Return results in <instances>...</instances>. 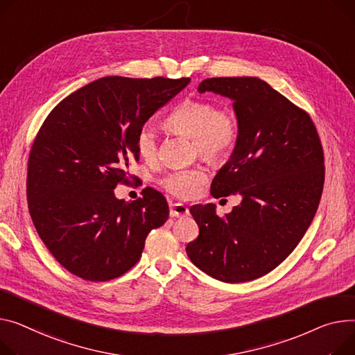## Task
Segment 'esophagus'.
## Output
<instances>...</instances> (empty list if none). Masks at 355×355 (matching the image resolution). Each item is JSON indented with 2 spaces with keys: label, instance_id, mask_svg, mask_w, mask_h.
<instances>
[{
  "label": "esophagus",
  "instance_id": "obj_1",
  "mask_svg": "<svg viewBox=\"0 0 355 355\" xmlns=\"http://www.w3.org/2000/svg\"><path fill=\"white\" fill-rule=\"evenodd\" d=\"M188 208L181 202H170V216L171 217H184L188 216Z\"/></svg>",
  "mask_w": 355,
  "mask_h": 355
}]
</instances>
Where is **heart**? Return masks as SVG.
<instances>
[{"label":"heart","instance_id":"heart-1","mask_svg":"<svg viewBox=\"0 0 355 355\" xmlns=\"http://www.w3.org/2000/svg\"><path fill=\"white\" fill-rule=\"evenodd\" d=\"M170 132L191 138L194 154L209 164L221 162L237 146L240 139V121L232 110H218L208 100H185L164 123ZM135 147L146 161L158 155V139L151 127L139 128ZM207 180L202 167L174 170L164 175L161 185L177 198H191Z\"/></svg>","mask_w":355,"mask_h":355}]
</instances>
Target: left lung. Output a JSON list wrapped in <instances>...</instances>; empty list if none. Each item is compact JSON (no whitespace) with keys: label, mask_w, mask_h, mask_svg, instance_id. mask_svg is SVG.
Returning <instances> with one entry per match:
<instances>
[{"label":"left lung","mask_w":355,"mask_h":355,"mask_svg":"<svg viewBox=\"0 0 355 355\" xmlns=\"http://www.w3.org/2000/svg\"><path fill=\"white\" fill-rule=\"evenodd\" d=\"M205 91L234 101L241 130L211 194L243 200L224 217L214 204L191 207L200 234L185 251L212 278L245 282L279 266L309 230L324 187L322 146L309 112L263 80L207 78Z\"/></svg>","instance_id":"1"}]
</instances>
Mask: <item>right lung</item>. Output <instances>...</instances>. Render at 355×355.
<instances>
[{"instance_id": "obj_1", "label": "right lung", "mask_w": 355, "mask_h": 355, "mask_svg": "<svg viewBox=\"0 0 355 355\" xmlns=\"http://www.w3.org/2000/svg\"><path fill=\"white\" fill-rule=\"evenodd\" d=\"M190 78L104 77L69 94L45 118L28 158V209L57 261L87 281H108L132 268L151 230L168 220L154 188L125 202L116 184L139 154L135 138L148 118Z\"/></svg>"}]
</instances>
